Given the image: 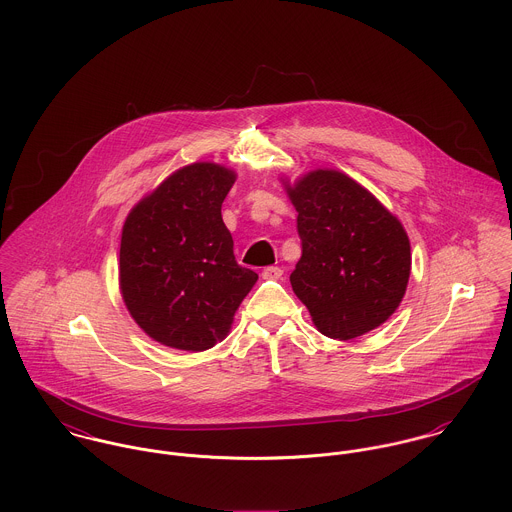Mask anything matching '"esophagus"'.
<instances>
[{
	"label": "esophagus",
	"instance_id": "esophagus-1",
	"mask_svg": "<svg viewBox=\"0 0 512 512\" xmlns=\"http://www.w3.org/2000/svg\"><path fill=\"white\" fill-rule=\"evenodd\" d=\"M283 277V269L281 267H267L263 269V279L267 281H279Z\"/></svg>",
	"mask_w": 512,
	"mask_h": 512
}]
</instances>
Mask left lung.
<instances>
[{"instance_id":"1","label":"left lung","mask_w":512,"mask_h":512,"mask_svg":"<svg viewBox=\"0 0 512 512\" xmlns=\"http://www.w3.org/2000/svg\"><path fill=\"white\" fill-rule=\"evenodd\" d=\"M283 184L302 239L290 284L318 332L347 341L385 324L412 265L400 220L345 172L316 169Z\"/></svg>"}]
</instances>
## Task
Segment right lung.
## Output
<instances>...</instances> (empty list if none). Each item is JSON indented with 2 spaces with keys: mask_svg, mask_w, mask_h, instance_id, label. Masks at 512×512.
Here are the masks:
<instances>
[{
  "mask_svg": "<svg viewBox=\"0 0 512 512\" xmlns=\"http://www.w3.org/2000/svg\"><path fill=\"white\" fill-rule=\"evenodd\" d=\"M237 174L192 163L169 174L125 218L119 290L151 338L172 349L204 351L224 340L257 283L237 265L222 204Z\"/></svg>",
  "mask_w": 512,
  "mask_h": 512,
  "instance_id": "obj_1",
  "label": "right lung"
}]
</instances>
